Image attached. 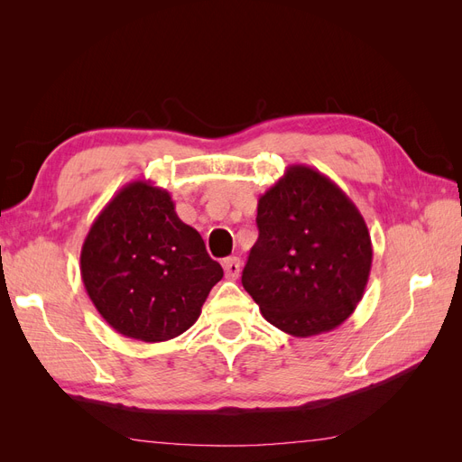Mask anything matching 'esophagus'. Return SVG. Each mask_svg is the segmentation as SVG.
<instances>
[{"label":"esophagus","instance_id":"1","mask_svg":"<svg viewBox=\"0 0 462 462\" xmlns=\"http://www.w3.org/2000/svg\"><path fill=\"white\" fill-rule=\"evenodd\" d=\"M223 270H226L227 279H236L241 273V258L231 256L223 260Z\"/></svg>","mask_w":462,"mask_h":462}]
</instances>
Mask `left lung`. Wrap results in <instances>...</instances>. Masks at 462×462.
Returning a JSON list of instances; mask_svg holds the SVG:
<instances>
[{
  "label": "left lung",
  "mask_w": 462,
  "mask_h": 462,
  "mask_svg": "<svg viewBox=\"0 0 462 462\" xmlns=\"http://www.w3.org/2000/svg\"><path fill=\"white\" fill-rule=\"evenodd\" d=\"M256 226L243 287L262 316L292 337L339 328L372 268V239L353 200L324 173L291 165L260 197Z\"/></svg>",
  "instance_id": "obj_1"
}]
</instances>
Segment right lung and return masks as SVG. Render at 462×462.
Wrapping results in <instances>:
<instances>
[{
    "mask_svg": "<svg viewBox=\"0 0 462 462\" xmlns=\"http://www.w3.org/2000/svg\"><path fill=\"white\" fill-rule=\"evenodd\" d=\"M80 275L96 310L117 333L160 343L199 319L223 270L208 256L200 233L179 219L170 192L133 180L94 219Z\"/></svg>",
    "mask_w": 462,
    "mask_h": 462,
    "instance_id": "1",
    "label": "right lung"
}]
</instances>
